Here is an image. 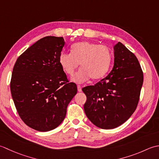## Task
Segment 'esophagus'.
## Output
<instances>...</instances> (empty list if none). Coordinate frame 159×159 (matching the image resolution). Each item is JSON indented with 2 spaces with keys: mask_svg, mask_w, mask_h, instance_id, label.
<instances>
[{
  "mask_svg": "<svg viewBox=\"0 0 159 159\" xmlns=\"http://www.w3.org/2000/svg\"><path fill=\"white\" fill-rule=\"evenodd\" d=\"M77 90H78L79 92L82 91V86H80V85H77Z\"/></svg>",
  "mask_w": 159,
  "mask_h": 159,
  "instance_id": "obj_1",
  "label": "esophagus"
}]
</instances>
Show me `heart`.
<instances>
[{
  "instance_id": "heart-1",
  "label": "heart",
  "mask_w": 159,
  "mask_h": 159,
  "mask_svg": "<svg viewBox=\"0 0 159 159\" xmlns=\"http://www.w3.org/2000/svg\"><path fill=\"white\" fill-rule=\"evenodd\" d=\"M112 60L111 51L106 46L83 41L73 44L71 53L61 52L59 63L64 72L73 75L77 68H82L71 80L82 84L92 78L99 80L108 73Z\"/></svg>"
}]
</instances>
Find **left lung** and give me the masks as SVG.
Segmentation results:
<instances>
[{
	"label": "left lung",
	"instance_id": "obj_1",
	"mask_svg": "<svg viewBox=\"0 0 159 159\" xmlns=\"http://www.w3.org/2000/svg\"><path fill=\"white\" fill-rule=\"evenodd\" d=\"M113 49L111 73L95 86L82 89L87 117L97 127L106 129L121 125L133 114L143 82V71L134 53L119 42Z\"/></svg>",
	"mask_w": 159,
	"mask_h": 159
}]
</instances>
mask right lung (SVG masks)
<instances>
[{
    "label": "right lung",
    "mask_w": 159,
    "mask_h": 159,
    "mask_svg": "<svg viewBox=\"0 0 159 159\" xmlns=\"http://www.w3.org/2000/svg\"><path fill=\"white\" fill-rule=\"evenodd\" d=\"M64 43L63 37L42 38L19 56L13 69L12 99L22 120L35 130L59 126L77 91L59 63Z\"/></svg>",
    "instance_id": "1"
}]
</instances>
